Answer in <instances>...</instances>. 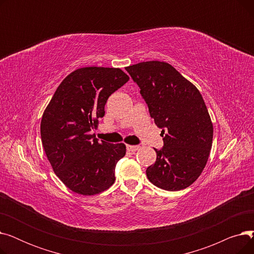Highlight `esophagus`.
Here are the masks:
<instances>
[{
  "label": "esophagus",
  "instance_id": "esophagus-1",
  "mask_svg": "<svg viewBox=\"0 0 254 254\" xmlns=\"http://www.w3.org/2000/svg\"><path fill=\"white\" fill-rule=\"evenodd\" d=\"M140 148L139 145H127V149L128 151H137Z\"/></svg>",
  "mask_w": 254,
  "mask_h": 254
}]
</instances>
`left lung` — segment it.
I'll use <instances>...</instances> for the list:
<instances>
[{
  "label": "left lung",
  "mask_w": 254,
  "mask_h": 254,
  "mask_svg": "<svg viewBox=\"0 0 254 254\" xmlns=\"http://www.w3.org/2000/svg\"><path fill=\"white\" fill-rule=\"evenodd\" d=\"M126 70L164 137L147 178L165 190L189 188L202 174L212 147L213 125L202 95L168 63L143 62Z\"/></svg>",
  "instance_id": "left-lung-1"
}]
</instances>
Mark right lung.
Wrapping results in <instances>:
<instances>
[{
	"label": "right lung",
	"instance_id": "obj_1",
	"mask_svg": "<svg viewBox=\"0 0 254 254\" xmlns=\"http://www.w3.org/2000/svg\"><path fill=\"white\" fill-rule=\"evenodd\" d=\"M128 79L118 68L77 69L63 80L43 113L46 156L56 175L76 193L97 194L115 181V167L126 155V145L99 142L90 131L105 115L107 100Z\"/></svg>",
	"mask_w": 254,
	"mask_h": 254
}]
</instances>
